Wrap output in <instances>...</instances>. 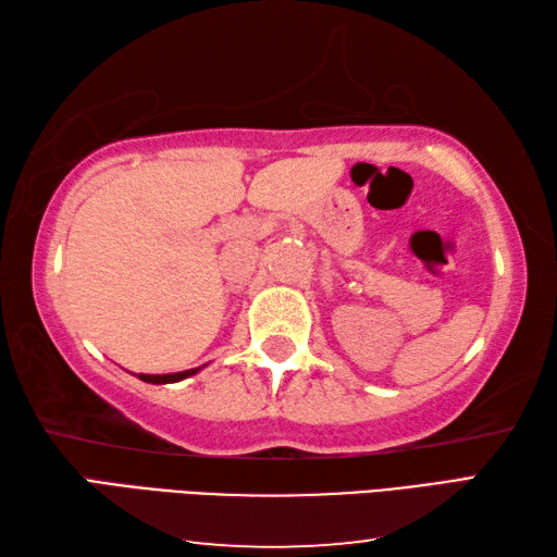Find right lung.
I'll list each match as a JSON object with an SVG mask.
<instances>
[{"mask_svg":"<svg viewBox=\"0 0 557 557\" xmlns=\"http://www.w3.org/2000/svg\"><path fill=\"white\" fill-rule=\"evenodd\" d=\"M201 368H191V370H183V372H168V374H139V380L149 382V384H173V382H183L191 374H197Z\"/></svg>","mask_w":557,"mask_h":557,"instance_id":"1","label":"right lung"}]
</instances>
